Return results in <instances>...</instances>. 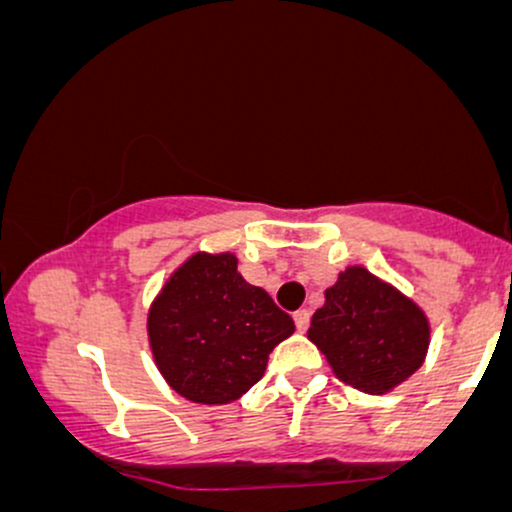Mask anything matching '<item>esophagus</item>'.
Masks as SVG:
<instances>
[{
  "mask_svg": "<svg viewBox=\"0 0 512 512\" xmlns=\"http://www.w3.org/2000/svg\"><path fill=\"white\" fill-rule=\"evenodd\" d=\"M293 322H296L298 332H305V330H308V325H310V313L305 308L296 310V313H293Z\"/></svg>",
  "mask_w": 512,
  "mask_h": 512,
  "instance_id": "34e87169",
  "label": "esophagus"
}]
</instances>
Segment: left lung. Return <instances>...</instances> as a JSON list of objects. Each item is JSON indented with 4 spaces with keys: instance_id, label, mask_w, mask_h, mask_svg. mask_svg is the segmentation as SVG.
<instances>
[{
    "instance_id": "left-lung-1",
    "label": "left lung",
    "mask_w": 512,
    "mask_h": 512,
    "mask_svg": "<svg viewBox=\"0 0 512 512\" xmlns=\"http://www.w3.org/2000/svg\"><path fill=\"white\" fill-rule=\"evenodd\" d=\"M308 339L339 380L383 395L421 368L431 339L424 310L366 267H349L325 291Z\"/></svg>"
}]
</instances>
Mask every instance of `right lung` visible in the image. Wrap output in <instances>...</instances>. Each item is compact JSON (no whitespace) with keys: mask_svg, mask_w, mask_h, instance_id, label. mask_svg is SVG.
I'll return each mask as SVG.
<instances>
[{"mask_svg":"<svg viewBox=\"0 0 512 512\" xmlns=\"http://www.w3.org/2000/svg\"><path fill=\"white\" fill-rule=\"evenodd\" d=\"M149 344L166 383L197 404H228L264 375L293 320L238 274L231 252H197L149 310Z\"/></svg>","mask_w":512,"mask_h":512,"instance_id":"obj_1","label":"right lung"}]
</instances>
